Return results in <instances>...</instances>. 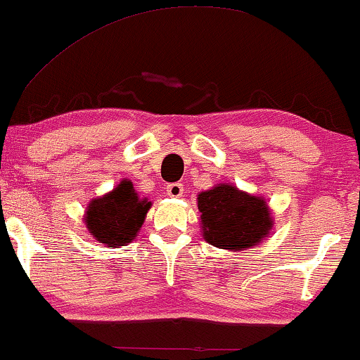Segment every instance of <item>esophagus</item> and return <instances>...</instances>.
I'll return each mask as SVG.
<instances>
[{
  "instance_id": "1",
  "label": "esophagus",
  "mask_w": 360,
  "mask_h": 360,
  "mask_svg": "<svg viewBox=\"0 0 360 360\" xmlns=\"http://www.w3.org/2000/svg\"><path fill=\"white\" fill-rule=\"evenodd\" d=\"M167 195L172 196V198H180V196H184V185L170 184L167 186Z\"/></svg>"
}]
</instances>
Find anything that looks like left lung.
Instances as JSON below:
<instances>
[{"mask_svg": "<svg viewBox=\"0 0 360 360\" xmlns=\"http://www.w3.org/2000/svg\"><path fill=\"white\" fill-rule=\"evenodd\" d=\"M201 233L206 243L218 249H252L269 238L274 228L272 211L264 196L219 184L196 196Z\"/></svg>", "mask_w": 360, "mask_h": 360, "instance_id": "8db88e82", "label": "left lung"}]
</instances>
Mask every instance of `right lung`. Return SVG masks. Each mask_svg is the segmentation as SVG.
<instances>
[{"label": "right lung", "instance_id": "right-lung-1", "mask_svg": "<svg viewBox=\"0 0 360 360\" xmlns=\"http://www.w3.org/2000/svg\"><path fill=\"white\" fill-rule=\"evenodd\" d=\"M150 206L152 201L141 198L131 180L122 179L116 188L88 203L83 223L98 243L120 248L137 238Z\"/></svg>", "mask_w": 360, "mask_h": 360}]
</instances>
